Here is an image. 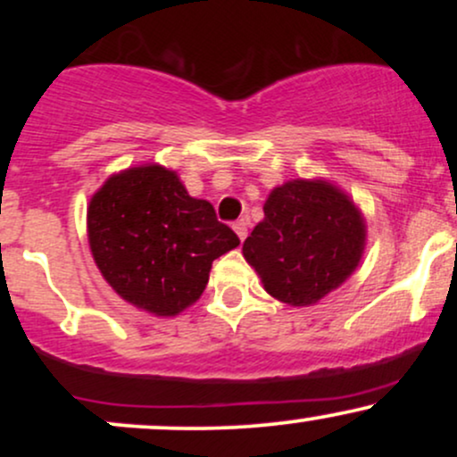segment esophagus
Here are the masks:
<instances>
[{"mask_svg": "<svg viewBox=\"0 0 457 457\" xmlns=\"http://www.w3.org/2000/svg\"><path fill=\"white\" fill-rule=\"evenodd\" d=\"M246 228H249V223H246L245 219H238V221L234 223V232L238 234V238H240V240H245V238H246Z\"/></svg>", "mask_w": 457, "mask_h": 457, "instance_id": "34e87169", "label": "esophagus"}]
</instances>
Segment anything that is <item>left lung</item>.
Returning a JSON list of instances; mask_svg holds the SVG:
<instances>
[{
	"mask_svg": "<svg viewBox=\"0 0 457 457\" xmlns=\"http://www.w3.org/2000/svg\"><path fill=\"white\" fill-rule=\"evenodd\" d=\"M365 225L354 204L327 182L292 180L264 204V221L243 245L270 296L295 307L318 303L353 275Z\"/></svg>",
	"mask_w": 457,
	"mask_h": 457,
	"instance_id": "obj_1",
	"label": "left lung"
}]
</instances>
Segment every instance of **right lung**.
<instances>
[{
    "label": "right lung",
    "mask_w": 457,
    "mask_h": 457,
    "mask_svg": "<svg viewBox=\"0 0 457 457\" xmlns=\"http://www.w3.org/2000/svg\"><path fill=\"white\" fill-rule=\"evenodd\" d=\"M96 266L124 301L156 316L195 303L212 262L240 245L212 204L193 199L174 171L133 167L109 178L87 208Z\"/></svg>",
    "instance_id": "add662e5"
}]
</instances>
